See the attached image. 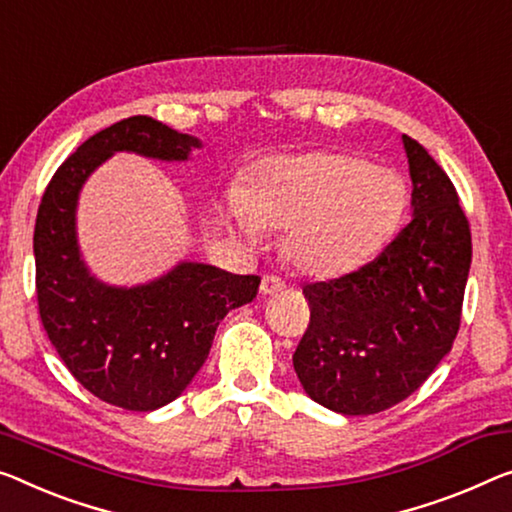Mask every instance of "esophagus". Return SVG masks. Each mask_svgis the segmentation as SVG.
Wrapping results in <instances>:
<instances>
[{"label":"esophagus","mask_w":512,"mask_h":512,"mask_svg":"<svg viewBox=\"0 0 512 512\" xmlns=\"http://www.w3.org/2000/svg\"><path fill=\"white\" fill-rule=\"evenodd\" d=\"M285 289V282H282L278 276H264L262 278V285H259V292L264 296H271V294H278Z\"/></svg>","instance_id":"esophagus-1"}]
</instances>
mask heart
<instances>
[{
    "instance_id": "1",
    "label": "heart",
    "mask_w": 512,
    "mask_h": 512,
    "mask_svg": "<svg viewBox=\"0 0 512 512\" xmlns=\"http://www.w3.org/2000/svg\"><path fill=\"white\" fill-rule=\"evenodd\" d=\"M407 186L398 172L338 151L259 165L227 218L248 241L287 230L285 253L303 271L331 276L370 259L398 230Z\"/></svg>"
}]
</instances>
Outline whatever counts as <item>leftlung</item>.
<instances>
[{
    "instance_id": "1",
    "label": "left lung",
    "mask_w": 512,
    "mask_h": 512,
    "mask_svg": "<svg viewBox=\"0 0 512 512\" xmlns=\"http://www.w3.org/2000/svg\"><path fill=\"white\" fill-rule=\"evenodd\" d=\"M414 218L361 269L303 287L310 324L294 352L305 393L345 416L402 402L451 352L471 266V230L453 181L402 135Z\"/></svg>"
}]
</instances>
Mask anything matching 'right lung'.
<instances>
[{"label":"right lung","instance_id":"add662e5","mask_svg":"<svg viewBox=\"0 0 512 512\" xmlns=\"http://www.w3.org/2000/svg\"><path fill=\"white\" fill-rule=\"evenodd\" d=\"M195 137L151 117H128L91 135L57 167L34 227L38 315L71 375L98 400L154 411L179 398L207 361L227 312L253 301L259 276L183 262L140 287H108L89 276L75 239L82 183L114 151L186 160Z\"/></svg>","mask_w":512,"mask_h":512}]
</instances>
